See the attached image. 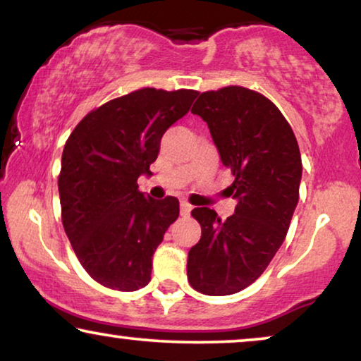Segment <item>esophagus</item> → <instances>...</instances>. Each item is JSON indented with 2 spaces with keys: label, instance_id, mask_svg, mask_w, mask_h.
I'll use <instances>...</instances> for the list:
<instances>
[{
  "label": "esophagus",
  "instance_id": "1",
  "mask_svg": "<svg viewBox=\"0 0 361 361\" xmlns=\"http://www.w3.org/2000/svg\"><path fill=\"white\" fill-rule=\"evenodd\" d=\"M192 212V205L189 202H180V215L182 216H189Z\"/></svg>",
  "mask_w": 361,
  "mask_h": 361
}]
</instances>
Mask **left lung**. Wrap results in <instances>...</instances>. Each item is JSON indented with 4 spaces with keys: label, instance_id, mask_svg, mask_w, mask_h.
I'll return each mask as SVG.
<instances>
[{
    "label": "left lung",
    "instance_id": "obj_1",
    "mask_svg": "<svg viewBox=\"0 0 361 361\" xmlns=\"http://www.w3.org/2000/svg\"><path fill=\"white\" fill-rule=\"evenodd\" d=\"M209 125L221 162L235 180V214L225 221L207 207L187 259V279L207 295H230L253 284L283 245L299 200L302 161L294 131L269 98L246 87L204 92L192 108Z\"/></svg>",
    "mask_w": 361,
    "mask_h": 361
}]
</instances>
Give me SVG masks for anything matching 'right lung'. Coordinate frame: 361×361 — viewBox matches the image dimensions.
Wrapping results in <instances>:
<instances>
[{
    "label": "right lung",
    "mask_w": 361,
    "mask_h": 361,
    "mask_svg": "<svg viewBox=\"0 0 361 361\" xmlns=\"http://www.w3.org/2000/svg\"><path fill=\"white\" fill-rule=\"evenodd\" d=\"M197 90L140 88L82 118L63 146L59 195L63 230L83 269L115 290L151 281L152 255L179 216V200L137 190L167 128L189 111Z\"/></svg>",
    "instance_id": "add662e5"
}]
</instances>
